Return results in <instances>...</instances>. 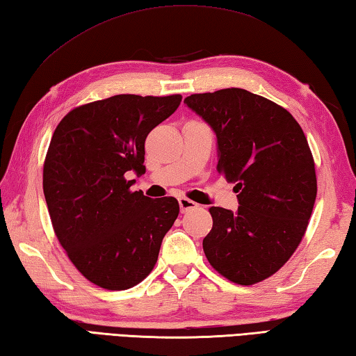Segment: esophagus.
<instances>
[{
	"label": "esophagus",
	"mask_w": 356,
	"mask_h": 356,
	"mask_svg": "<svg viewBox=\"0 0 356 356\" xmlns=\"http://www.w3.org/2000/svg\"><path fill=\"white\" fill-rule=\"evenodd\" d=\"M178 203H179V209H181V213H188V211L198 207L195 202H192V200H189V198H186V197H179L178 198Z\"/></svg>",
	"instance_id": "esophagus-1"
}]
</instances>
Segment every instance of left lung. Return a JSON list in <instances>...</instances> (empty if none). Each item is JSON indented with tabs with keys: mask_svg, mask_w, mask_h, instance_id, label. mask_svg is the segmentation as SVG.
Here are the masks:
<instances>
[{
	"mask_svg": "<svg viewBox=\"0 0 356 356\" xmlns=\"http://www.w3.org/2000/svg\"><path fill=\"white\" fill-rule=\"evenodd\" d=\"M184 103L214 129L217 172L236 184L241 204L236 213L209 208L204 254L229 282H263L288 263L313 213L317 179L307 137L283 106L238 87Z\"/></svg>",
	"mask_w": 356,
	"mask_h": 356,
	"instance_id": "8db88e82",
	"label": "left lung"
}]
</instances>
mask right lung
Returning <instances> with one entry per match:
<instances>
[{
  "instance_id": "add662e5",
  "label": "right lung",
  "mask_w": 356,
  "mask_h": 356,
  "mask_svg": "<svg viewBox=\"0 0 356 356\" xmlns=\"http://www.w3.org/2000/svg\"><path fill=\"white\" fill-rule=\"evenodd\" d=\"M181 98L114 95L72 109L54 129L43 162L49 219L68 259L99 288L147 278L179 214L177 198L133 192L127 175L145 173L147 136Z\"/></svg>"
}]
</instances>
